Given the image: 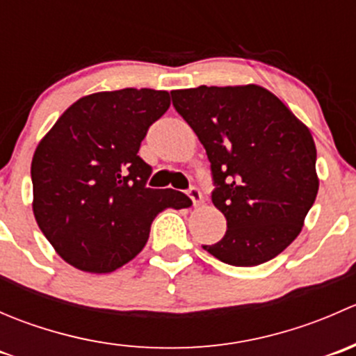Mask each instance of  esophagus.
I'll return each mask as SVG.
<instances>
[{
    "mask_svg": "<svg viewBox=\"0 0 356 356\" xmlns=\"http://www.w3.org/2000/svg\"><path fill=\"white\" fill-rule=\"evenodd\" d=\"M188 195H189V198H191L193 204H195V207H198L201 201H203V196H201V191H200L198 188H189Z\"/></svg>",
    "mask_w": 356,
    "mask_h": 356,
    "instance_id": "34e87169",
    "label": "esophagus"
}]
</instances>
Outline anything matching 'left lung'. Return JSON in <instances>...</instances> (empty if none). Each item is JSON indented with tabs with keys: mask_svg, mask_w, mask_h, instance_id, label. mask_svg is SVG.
<instances>
[{
	"mask_svg": "<svg viewBox=\"0 0 356 356\" xmlns=\"http://www.w3.org/2000/svg\"><path fill=\"white\" fill-rule=\"evenodd\" d=\"M170 95L207 149L211 201L227 220L224 238L203 250L234 267L277 257L298 238L317 198V149L308 127L254 84Z\"/></svg>",
	"mask_w": 356,
	"mask_h": 356,
	"instance_id": "left-lung-1",
	"label": "left lung"
}]
</instances>
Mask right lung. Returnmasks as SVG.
<instances>
[{"mask_svg":"<svg viewBox=\"0 0 356 356\" xmlns=\"http://www.w3.org/2000/svg\"><path fill=\"white\" fill-rule=\"evenodd\" d=\"M170 106L167 91L95 92L63 111L31 165L35 222L72 267L108 274L131 261L165 208L191 200L146 186L152 167L138 155L149 125Z\"/></svg>","mask_w":356,"mask_h":356,"instance_id":"right-lung-1","label":"right lung"}]
</instances>
